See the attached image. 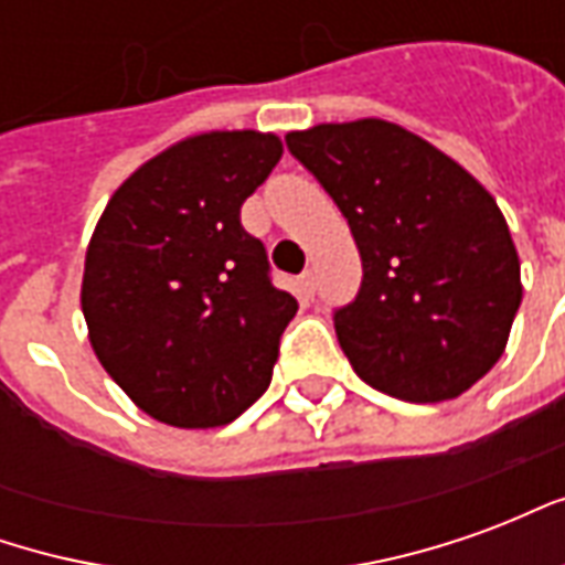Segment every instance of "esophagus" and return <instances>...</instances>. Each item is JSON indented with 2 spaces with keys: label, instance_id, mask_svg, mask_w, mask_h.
I'll use <instances>...</instances> for the list:
<instances>
[{
  "label": "esophagus",
  "instance_id": "esophagus-1",
  "mask_svg": "<svg viewBox=\"0 0 565 565\" xmlns=\"http://www.w3.org/2000/svg\"><path fill=\"white\" fill-rule=\"evenodd\" d=\"M299 287H302V294L311 299L315 290H318V281H315V271H302V278H299Z\"/></svg>",
  "mask_w": 565,
  "mask_h": 565
}]
</instances>
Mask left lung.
<instances>
[{
    "instance_id": "left-lung-1",
    "label": "left lung",
    "mask_w": 565,
    "mask_h": 565,
    "mask_svg": "<svg viewBox=\"0 0 565 565\" xmlns=\"http://www.w3.org/2000/svg\"><path fill=\"white\" fill-rule=\"evenodd\" d=\"M339 205L363 284L335 311L360 379L405 403L457 399L505 354L521 259L484 184L399 124L363 117L287 132Z\"/></svg>"
}]
</instances>
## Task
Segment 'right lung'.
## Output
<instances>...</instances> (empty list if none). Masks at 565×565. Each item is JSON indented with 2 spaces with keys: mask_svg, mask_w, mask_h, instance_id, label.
<instances>
[{
  "mask_svg": "<svg viewBox=\"0 0 565 565\" xmlns=\"http://www.w3.org/2000/svg\"><path fill=\"white\" fill-rule=\"evenodd\" d=\"M284 153L275 132L214 129L141 162L84 257L81 311L103 369L145 415L214 429L271 381L296 299L271 287L238 211Z\"/></svg>",
  "mask_w": 565,
  "mask_h": 565,
  "instance_id": "right-lung-1",
  "label": "right lung"
}]
</instances>
